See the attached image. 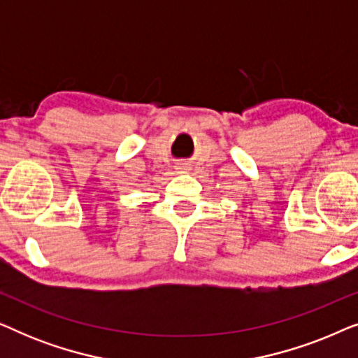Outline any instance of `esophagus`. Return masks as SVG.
<instances>
[{
  "label": "esophagus",
  "instance_id": "esophagus-1",
  "mask_svg": "<svg viewBox=\"0 0 358 358\" xmlns=\"http://www.w3.org/2000/svg\"><path fill=\"white\" fill-rule=\"evenodd\" d=\"M176 168H178L179 173H184V169H187V166H184V164H178V166H176Z\"/></svg>",
  "mask_w": 358,
  "mask_h": 358
}]
</instances>
